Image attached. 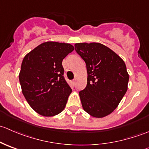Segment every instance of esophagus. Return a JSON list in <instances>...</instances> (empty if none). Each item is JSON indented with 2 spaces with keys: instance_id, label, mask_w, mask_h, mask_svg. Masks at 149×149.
<instances>
[{
  "instance_id": "34e87169",
  "label": "esophagus",
  "mask_w": 149,
  "mask_h": 149,
  "mask_svg": "<svg viewBox=\"0 0 149 149\" xmlns=\"http://www.w3.org/2000/svg\"><path fill=\"white\" fill-rule=\"evenodd\" d=\"M72 84H73V86H75V84H76V81L73 80V81H72Z\"/></svg>"
}]
</instances>
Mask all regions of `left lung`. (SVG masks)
Wrapping results in <instances>:
<instances>
[{
	"mask_svg": "<svg viewBox=\"0 0 149 149\" xmlns=\"http://www.w3.org/2000/svg\"><path fill=\"white\" fill-rule=\"evenodd\" d=\"M76 52L86 65L87 85L79 91L84 111L97 118L117 108L127 90L129 75L123 60L97 42L76 43Z\"/></svg>",
	"mask_w": 149,
	"mask_h": 149,
	"instance_id": "obj_1",
	"label": "left lung"
}]
</instances>
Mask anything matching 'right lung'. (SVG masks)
Instances as JSON below:
<instances>
[{"mask_svg":"<svg viewBox=\"0 0 149 149\" xmlns=\"http://www.w3.org/2000/svg\"><path fill=\"white\" fill-rule=\"evenodd\" d=\"M73 49L68 43L46 42L24 58L19 76L22 93L42 116H55L65 108L72 89L64 79L62 62Z\"/></svg>","mask_w":149,"mask_h":149,"instance_id":"right-lung-1","label":"right lung"}]
</instances>
